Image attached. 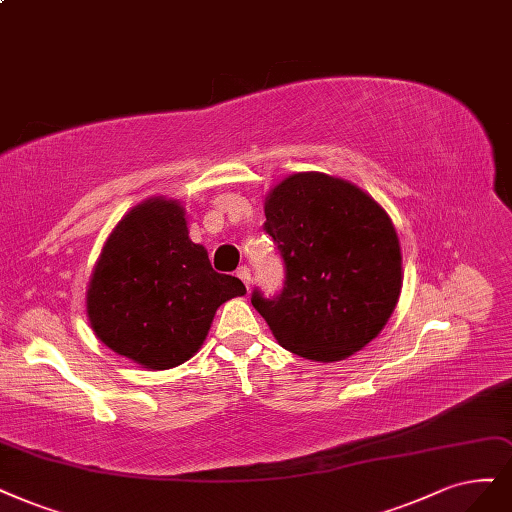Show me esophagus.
<instances>
[{
	"label": "esophagus",
	"mask_w": 512,
	"mask_h": 512,
	"mask_svg": "<svg viewBox=\"0 0 512 512\" xmlns=\"http://www.w3.org/2000/svg\"><path fill=\"white\" fill-rule=\"evenodd\" d=\"M237 277L243 281L245 288L250 290V286H252V273H250V269H248V267H239V271H237Z\"/></svg>",
	"instance_id": "1"
}]
</instances>
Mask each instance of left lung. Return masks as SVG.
Wrapping results in <instances>:
<instances>
[{
	"mask_svg": "<svg viewBox=\"0 0 512 512\" xmlns=\"http://www.w3.org/2000/svg\"><path fill=\"white\" fill-rule=\"evenodd\" d=\"M264 231L286 264L279 296L252 294L277 343L315 362L364 349L402 290V252L387 211L337 175L290 173L264 197Z\"/></svg>",
	"mask_w": 512,
	"mask_h": 512,
	"instance_id": "8db88e82",
	"label": "left lung"
}]
</instances>
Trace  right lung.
Masks as SVG:
<instances>
[{
  "label": "right lung",
  "mask_w": 512,
  "mask_h": 512,
  "mask_svg": "<svg viewBox=\"0 0 512 512\" xmlns=\"http://www.w3.org/2000/svg\"><path fill=\"white\" fill-rule=\"evenodd\" d=\"M243 294L241 279L216 273L207 250L188 237L186 207L150 197L105 239L88 279L86 317L114 354L167 370L195 356L218 307Z\"/></svg>",
  "instance_id": "1"
}]
</instances>
